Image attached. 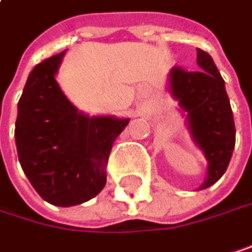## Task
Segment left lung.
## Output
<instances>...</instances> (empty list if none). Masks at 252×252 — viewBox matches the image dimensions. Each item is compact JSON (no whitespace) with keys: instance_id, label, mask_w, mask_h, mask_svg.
Here are the masks:
<instances>
[{"instance_id":"1","label":"left lung","mask_w":252,"mask_h":252,"mask_svg":"<svg viewBox=\"0 0 252 252\" xmlns=\"http://www.w3.org/2000/svg\"><path fill=\"white\" fill-rule=\"evenodd\" d=\"M200 70L187 71L173 67L169 76V91L187 113V125L192 140L208 159V176L199 189L214 185L227 170L235 149L236 128L224 79L212 57L197 49Z\"/></svg>"}]
</instances>
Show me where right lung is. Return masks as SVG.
I'll list each match as a JSON object with an SVG mask.
<instances>
[{"label": "right lung", "mask_w": 252, "mask_h": 252, "mask_svg": "<svg viewBox=\"0 0 252 252\" xmlns=\"http://www.w3.org/2000/svg\"><path fill=\"white\" fill-rule=\"evenodd\" d=\"M65 50L30 73L17 103L16 148L21 166L41 199L74 206L106 185V166L115 139L130 119L86 116L64 95L55 79Z\"/></svg>", "instance_id": "add662e5"}]
</instances>
